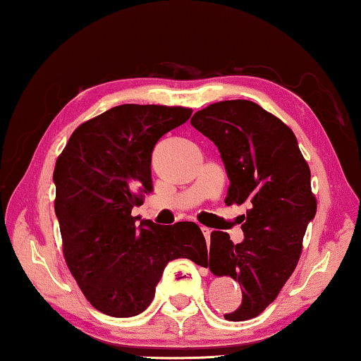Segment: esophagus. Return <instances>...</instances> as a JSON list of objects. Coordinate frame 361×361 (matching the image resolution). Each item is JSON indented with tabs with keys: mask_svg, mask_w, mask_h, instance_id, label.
Returning <instances> with one entry per match:
<instances>
[{
	"mask_svg": "<svg viewBox=\"0 0 361 361\" xmlns=\"http://www.w3.org/2000/svg\"><path fill=\"white\" fill-rule=\"evenodd\" d=\"M200 230H202V233H204L205 240L209 241V238H210V233H212V230H210V228H207V226H200Z\"/></svg>",
	"mask_w": 361,
	"mask_h": 361,
	"instance_id": "34e87169",
	"label": "esophagus"
}]
</instances>
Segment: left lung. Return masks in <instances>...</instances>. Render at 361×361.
I'll list each match as a JSON object with an SVG mask.
<instances>
[{
    "label": "left lung",
    "instance_id": "8db88e82",
    "mask_svg": "<svg viewBox=\"0 0 361 361\" xmlns=\"http://www.w3.org/2000/svg\"><path fill=\"white\" fill-rule=\"evenodd\" d=\"M190 123L219 147L230 179L225 204L250 205L245 240L233 245L228 233L212 231L205 264L240 283L243 300L225 319L241 322L263 312L298 266L317 210L310 169L293 130L250 100L212 103Z\"/></svg>",
    "mask_w": 361,
    "mask_h": 361
}]
</instances>
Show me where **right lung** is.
Returning <instances> with one entry per match:
<instances>
[{"instance_id":"right-lung-1","label":"right lung","mask_w":361,"mask_h":361,"mask_svg":"<svg viewBox=\"0 0 361 361\" xmlns=\"http://www.w3.org/2000/svg\"><path fill=\"white\" fill-rule=\"evenodd\" d=\"M190 115L185 106H115L82 123L57 157L63 258L88 302L111 317L146 310L169 261L205 266L207 243L194 221L161 226L131 216L152 189L154 145Z\"/></svg>"}]
</instances>
